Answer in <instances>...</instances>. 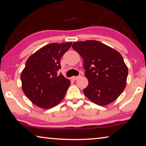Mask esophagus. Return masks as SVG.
Wrapping results in <instances>:
<instances>
[{"instance_id": "1", "label": "esophagus", "mask_w": 146, "mask_h": 146, "mask_svg": "<svg viewBox=\"0 0 146 146\" xmlns=\"http://www.w3.org/2000/svg\"><path fill=\"white\" fill-rule=\"evenodd\" d=\"M80 75H79V76H72V78H72V80H76V79H78L79 77H80Z\"/></svg>"}]
</instances>
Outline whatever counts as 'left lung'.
Segmentation results:
<instances>
[{"mask_svg":"<svg viewBox=\"0 0 146 146\" xmlns=\"http://www.w3.org/2000/svg\"><path fill=\"white\" fill-rule=\"evenodd\" d=\"M72 47L84 60L89 82L83 90L86 97L99 106L115 101L124 90L128 75L122 55L97 40L75 42Z\"/></svg>","mask_w":146,"mask_h":146,"instance_id":"1","label":"left lung"}]
</instances>
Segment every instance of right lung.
I'll list each match as a JSON object with an SVG mask.
<instances>
[{
  "instance_id": "add662e5",
  "label": "right lung",
  "mask_w": 146,
  "mask_h": 146,
  "mask_svg": "<svg viewBox=\"0 0 146 146\" xmlns=\"http://www.w3.org/2000/svg\"><path fill=\"white\" fill-rule=\"evenodd\" d=\"M72 43H51L36 51L27 60L21 73L24 94L34 104L49 109L60 103L65 96L70 80L58 74L60 58Z\"/></svg>"
}]
</instances>
